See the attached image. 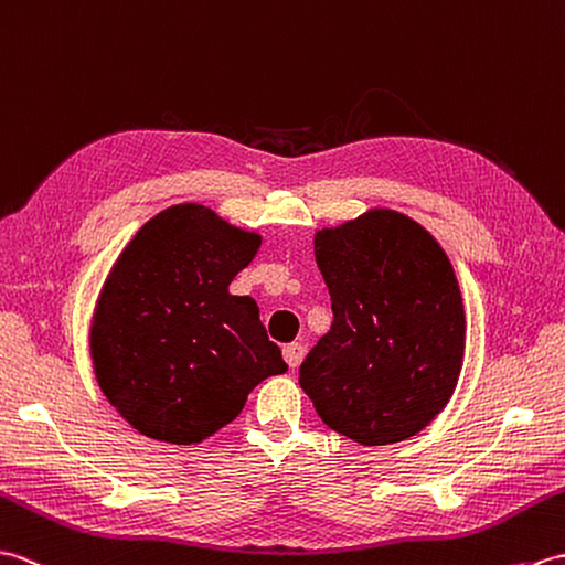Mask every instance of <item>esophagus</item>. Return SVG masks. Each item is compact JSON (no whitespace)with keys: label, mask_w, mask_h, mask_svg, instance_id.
I'll return each mask as SVG.
<instances>
[{"label":"esophagus","mask_w":565,"mask_h":565,"mask_svg":"<svg viewBox=\"0 0 565 565\" xmlns=\"http://www.w3.org/2000/svg\"><path fill=\"white\" fill-rule=\"evenodd\" d=\"M282 358H285L287 365L295 370L299 362H302V358H305V345L302 343H287V345H282Z\"/></svg>","instance_id":"1"}]
</instances>
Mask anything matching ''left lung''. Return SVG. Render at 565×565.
<instances>
[{
	"label": "left lung",
	"instance_id": "1",
	"mask_svg": "<svg viewBox=\"0 0 565 565\" xmlns=\"http://www.w3.org/2000/svg\"><path fill=\"white\" fill-rule=\"evenodd\" d=\"M333 323L299 384L331 430L365 447L420 433L463 362L461 292L443 246L396 210H370L315 236Z\"/></svg>",
	"mask_w": 565,
	"mask_h": 565
}]
</instances>
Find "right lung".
Masks as SVG:
<instances>
[{"mask_svg": "<svg viewBox=\"0 0 565 565\" xmlns=\"http://www.w3.org/2000/svg\"><path fill=\"white\" fill-rule=\"evenodd\" d=\"M260 236L198 203L167 207L113 266L92 321L106 398L135 430L195 445L239 416L250 388L287 370L258 305L230 295Z\"/></svg>", "mask_w": 565, "mask_h": 565, "instance_id": "add662e5", "label": "right lung"}]
</instances>
